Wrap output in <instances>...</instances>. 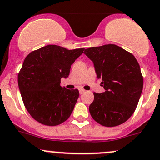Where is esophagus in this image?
I'll list each match as a JSON object with an SVG mask.
<instances>
[{"instance_id": "obj_1", "label": "esophagus", "mask_w": 160, "mask_h": 160, "mask_svg": "<svg viewBox=\"0 0 160 160\" xmlns=\"http://www.w3.org/2000/svg\"><path fill=\"white\" fill-rule=\"evenodd\" d=\"M85 91H86V90H83V89H80V90H79V92H80V94H83Z\"/></svg>"}]
</instances>
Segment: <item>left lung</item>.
<instances>
[{"mask_svg":"<svg viewBox=\"0 0 160 160\" xmlns=\"http://www.w3.org/2000/svg\"><path fill=\"white\" fill-rule=\"evenodd\" d=\"M84 53L93 63L105 91L93 93L90 115L108 127L126 122L135 111L143 87L140 67L132 53L115 44L87 48Z\"/></svg>","mask_w":160,"mask_h":160,"instance_id":"8db88e82","label":"left lung"}]
</instances>
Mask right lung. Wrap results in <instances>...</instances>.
Listing matches in <instances>:
<instances>
[{
	"label": "right lung",
	"mask_w": 160,
	"mask_h": 160,
	"mask_svg": "<svg viewBox=\"0 0 160 160\" xmlns=\"http://www.w3.org/2000/svg\"><path fill=\"white\" fill-rule=\"evenodd\" d=\"M83 50L48 45L25 58L18 74V86L23 104L35 120L57 126L70 117L79 91L62 87L60 80L68 77L71 65Z\"/></svg>",
	"instance_id": "right-lung-1"
}]
</instances>
